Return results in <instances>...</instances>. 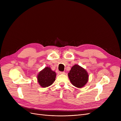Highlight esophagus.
Segmentation results:
<instances>
[{
  "instance_id": "esophagus-1",
  "label": "esophagus",
  "mask_w": 121,
  "mask_h": 121,
  "mask_svg": "<svg viewBox=\"0 0 121 121\" xmlns=\"http://www.w3.org/2000/svg\"><path fill=\"white\" fill-rule=\"evenodd\" d=\"M60 74H65V72H60Z\"/></svg>"
}]
</instances>
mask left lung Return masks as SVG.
<instances>
[{
	"label": "left lung",
	"instance_id": "8db88e82",
	"mask_svg": "<svg viewBox=\"0 0 121 121\" xmlns=\"http://www.w3.org/2000/svg\"><path fill=\"white\" fill-rule=\"evenodd\" d=\"M68 77L73 85L78 88L83 87L88 80V74L86 71L77 65L72 67Z\"/></svg>",
	"mask_w": 121,
	"mask_h": 121
}]
</instances>
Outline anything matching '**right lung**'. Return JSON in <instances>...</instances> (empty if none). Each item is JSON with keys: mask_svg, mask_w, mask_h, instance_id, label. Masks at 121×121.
<instances>
[{"mask_svg": "<svg viewBox=\"0 0 121 121\" xmlns=\"http://www.w3.org/2000/svg\"><path fill=\"white\" fill-rule=\"evenodd\" d=\"M56 73L49 67H46L40 71L37 76L38 82L42 87H46L52 85L56 80Z\"/></svg>", "mask_w": 121, "mask_h": 121, "instance_id": "right-lung-1", "label": "right lung"}]
</instances>
